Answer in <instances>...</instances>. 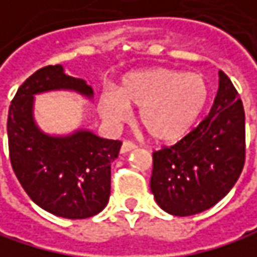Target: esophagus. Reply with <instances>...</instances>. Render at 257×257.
<instances>
[{"instance_id":"34e87169","label":"esophagus","mask_w":257,"mask_h":257,"mask_svg":"<svg viewBox=\"0 0 257 257\" xmlns=\"http://www.w3.org/2000/svg\"><path fill=\"white\" fill-rule=\"evenodd\" d=\"M137 146L133 143V142H123L121 143V148H120V154H127V152H131L134 151Z\"/></svg>"}]
</instances>
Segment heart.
I'll return each instance as SVG.
<instances>
[{"label": "heart", "mask_w": 257, "mask_h": 257, "mask_svg": "<svg viewBox=\"0 0 257 257\" xmlns=\"http://www.w3.org/2000/svg\"><path fill=\"white\" fill-rule=\"evenodd\" d=\"M209 82L197 72L149 67L121 76L117 91L99 96L100 117L117 126L139 109V123L151 139L175 143L188 136L209 102Z\"/></svg>", "instance_id": "b5f03b06"}]
</instances>
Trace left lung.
Segmentation results:
<instances>
[{
  "instance_id": "left-lung-1",
  "label": "left lung",
  "mask_w": 257,
  "mask_h": 257,
  "mask_svg": "<svg viewBox=\"0 0 257 257\" xmlns=\"http://www.w3.org/2000/svg\"><path fill=\"white\" fill-rule=\"evenodd\" d=\"M244 158V106L232 81L220 70L209 115L176 145L154 152L151 191L158 206L172 215L203 212L232 190Z\"/></svg>"
}]
</instances>
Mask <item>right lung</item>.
Returning a JSON list of instances; mask_svg holds the SVG:
<instances>
[{"mask_svg": "<svg viewBox=\"0 0 257 257\" xmlns=\"http://www.w3.org/2000/svg\"><path fill=\"white\" fill-rule=\"evenodd\" d=\"M61 90L93 100V88L84 79L67 75L61 64L39 69L18 88L7 118L10 161L37 206L61 218L82 220L106 206L111 163L121 143L85 127L69 134L45 133L34 117L36 96Z\"/></svg>", "mask_w": 257, "mask_h": 257, "instance_id": "add662e5", "label": "right lung"}]
</instances>
